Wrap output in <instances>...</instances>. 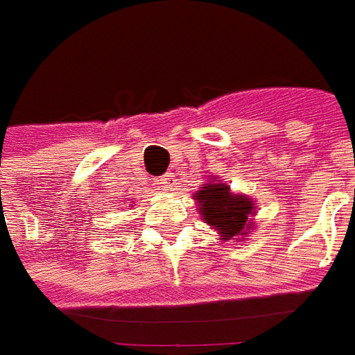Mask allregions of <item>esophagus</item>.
<instances>
[{"mask_svg": "<svg viewBox=\"0 0 355 355\" xmlns=\"http://www.w3.org/2000/svg\"><path fill=\"white\" fill-rule=\"evenodd\" d=\"M160 185H162L164 189H174L175 185H178V183H175V175L170 174V172L164 174L162 178H160Z\"/></svg>", "mask_w": 355, "mask_h": 355, "instance_id": "esophagus-1", "label": "esophagus"}]
</instances>
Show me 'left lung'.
Segmentation results:
<instances>
[{"label":"left lung","instance_id":"obj_1","mask_svg":"<svg viewBox=\"0 0 355 355\" xmlns=\"http://www.w3.org/2000/svg\"><path fill=\"white\" fill-rule=\"evenodd\" d=\"M193 198L204 223L217 231L219 240L242 242L255 229V200L244 193H232L231 187L216 175H211Z\"/></svg>","mask_w":355,"mask_h":355}]
</instances>
